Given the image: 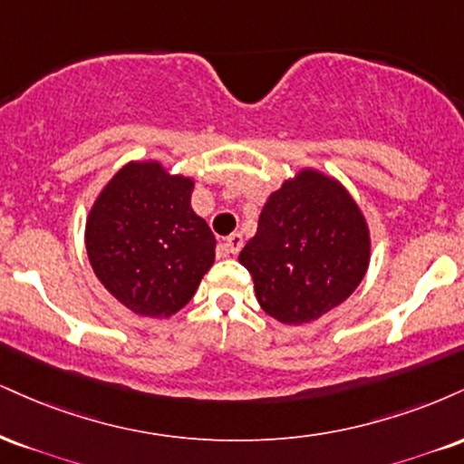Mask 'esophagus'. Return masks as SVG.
I'll return each instance as SVG.
<instances>
[{
	"instance_id": "obj_1",
	"label": "esophagus",
	"mask_w": 464,
	"mask_h": 464,
	"mask_svg": "<svg viewBox=\"0 0 464 464\" xmlns=\"http://www.w3.org/2000/svg\"><path fill=\"white\" fill-rule=\"evenodd\" d=\"M242 246H244L242 233H231V236H228L225 242L220 244V253L222 255H237L239 250H242Z\"/></svg>"
}]
</instances>
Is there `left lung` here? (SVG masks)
Masks as SVG:
<instances>
[{"label":"left lung","instance_id":"8db88e82","mask_svg":"<svg viewBox=\"0 0 464 464\" xmlns=\"http://www.w3.org/2000/svg\"><path fill=\"white\" fill-rule=\"evenodd\" d=\"M372 236L348 188L300 169L266 200L256 233L239 253L267 315L287 326L315 322L348 300L367 275Z\"/></svg>","mask_w":464,"mask_h":464}]
</instances>
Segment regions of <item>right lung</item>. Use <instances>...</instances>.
Masks as SVG:
<instances>
[{"label": "right lung", "instance_id": "obj_1", "mask_svg": "<svg viewBox=\"0 0 464 464\" xmlns=\"http://www.w3.org/2000/svg\"><path fill=\"white\" fill-rule=\"evenodd\" d=\"M194 179L160 160H131L105 183L86 216L94 276L140 317L169 320L214 266L216 237L192 209Z\"/></svg>", "mask_w": 464, "mask_h": 464}]
</instances>
